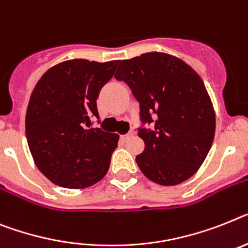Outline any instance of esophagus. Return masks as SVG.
Returning <instances> with one entry per match:
<instances>
[{
    "label": "esophagus",
    "instance_id": "34e87169",
    "mask_svg": "<svg viewBox=\"0 0 248 248\" xmlns=\"http://www.w3.org/2000/svg\"><path fill=\"white\" fill-rule=\"evenodd\" d=\"M132 136H134V132H132V131H130L128 134L122 135V136H121V139H122V141H127L128 139H130V137H132Z\"/></svg>",
    "mask_w": 248,
    "mask_h": 248
}]
</instances>
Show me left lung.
Listing matches in <instances>:
<instances>
[{"label":"left lung","instance_id":"obj_1","mask_svg":"<svg viewBox=\"0 0 248 248\" xmlns=\"http://www.w3.org/2000/svg\"><path fill=\"white\" fill-rule=\"evenodd\" d=\"M140 102L145 142L136 163L143 175L160 185L188 180L204 163L216 132V112L205 85L184 60L160 51L120 62L114 74Z\"/></svg>","mask_w":248,"mask_h":248}]
</instances>
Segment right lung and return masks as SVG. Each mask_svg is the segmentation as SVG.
<instances>
[{"label": "right lung", "instance_id": "1", "mask_svg": "<svg viewBox=\"0 0 248 248\" xmlns=\"http://www.w3.org/2000/svg\"><path fill=\"white\" fill-rule=\"evenodd\" d=\"M118 60H65L43 74L31 93L25 131L35 165L54 184L84 189L105 178L117 134L92 127L99 91Z\"/></svg>", "mask_w": 248, "mask_h": 248}]
</instances>
